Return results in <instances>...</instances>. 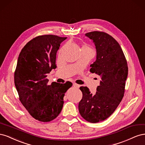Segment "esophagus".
I'll list each match as a JSON object with an SVG mask.
<instances>
[{
    "instance_id": "esophagus-1",
    "label": "esophagus",
    "mask_w": 145,
    "mask_h": 145,
    "mask_svg": "<svg viewBox=\"0 0 145 145\" xmlns=\"http://www.w3.org/2000/svg\"><path fill=\"white\" fill-rule=\"evenodd\" d=\"M73 86H74V87H76V88H79V87H80V85L76 84V83H73Z\"/></svg>"
}]
</instances>
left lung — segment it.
I'll use <instances>...</instances> for the list:
<instances>
[{"label": "left lung", "instance_id": "1", "mask_svg": "<svg viewBox=\"0 0 145 145\" xmlns=\"http://www.w3.org/2000/svg\"><path fill=\"white\" fill-rule=\"evenodd\" d=\"M85 36L93 40L97 52L89 71L100 76L101 80L94 95L86 86L80 88L83 97L78 110L86 121L97 123L110 116L123 97L128 68L119 43L110 35L93 31Z\"/></svg>", "mask_w": 145, "mask_h": 145}]
</instances>
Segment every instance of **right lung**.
<instances>
[{
    "mask_svg": "<svg viewBox=\"0 0 145 145\" xmlns=\"http://www.w3.org/2000/svg\"><path fill=\"white\" fill-rule=\"evenodd\" d=\"M67 37L43 35L34 38L22 48L14 72V84L22 104L35 119L54 120L63 105L65 93L72 83L52 82L47 74L56 68L57 51Z\"/></svg>",
    "mask_w": 145,
    "mask_h": 145,
    "instance_id": "obj_1",
    "label": "right lung"
}]
</instances>
